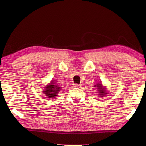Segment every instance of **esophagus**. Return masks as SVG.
Here are the masks:
<instances>
[{"mask_svg": "<svg viewBox=\"0 0 146 146\" xmlns=\"http://www.w3.org/2000/svg\"><path fill=\"white\" fill-rule=\"evenodd\" d=\"M74 86L76 88H81L82 86V84H80V85H78V84H74Z\"/></svg>", "mask_w": 146, "mask_h": 146, "instance_id": "1", "label": "esophagus"}]
</instances>
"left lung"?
<instances>
[{"instance_id":"obj_1","label":"left lung","mask_w":146,"mask_h":146,"mask_svg":"<svg viewBox=\"0 0 146 146\" xmlns=\"http://www.w3.org/2000/svg\"><path fill=\"white\" fill-rule=\"evenodd\" d=\"M94 87L97 88V90L98 91L99 95L100 96V98H103L104 96H105L107 94V91H106V88L105 86H102V84L101 83H98L96 84V85L94 86Z\"/></svg>"}]
</instances>
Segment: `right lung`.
I'll return each mask as SVG.
<instances>
[{"label": "right lung", "instance_id": "add662e5", "mask_svg": "<svg viewBox=\"0 0 146 146\" xmlns=\"http://www.w3.org/2000/svg\"><path fill=\"white\" fill-rule=\"evenodd\" d=\"M43 90L44 94H46V96L48 97V98H55V96H58V92L61 90V87L54 82L52 80L51 82L47 85Z\"/></svg>", "mask_w": 146, "mask_h": 146}]
</instances>
